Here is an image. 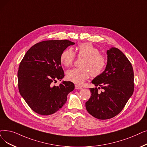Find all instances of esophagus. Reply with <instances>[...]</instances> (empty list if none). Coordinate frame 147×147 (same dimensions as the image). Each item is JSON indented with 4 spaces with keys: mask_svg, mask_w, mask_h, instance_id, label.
<instances>
[{
    "mask_svg": "<svg viewBox=\"0 0 147 147\" xmlns=\"http://www.w3.org/2000/svg\"><path fill=\"white\" fill-rule=\"evenodd\" d=\"M75 89H82V88L79 86H78V85H75Z\"/></svg>",
    "mask_w": 147,
    "mask_h": 147,
    "instance_id": "34e87169",
    "label": "esophagus"
}]
</instances>
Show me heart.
<instances>
[{
	"mask_svg": "<svg viewBox=\"0 0 147 147\" xmlns=\"http://www.w3.org/2000/svg\"><path fill=\"white\" fill-rule=\"evenodd\" d=\"M76 53L79 58H83L80 68H73L66 73L67 79L76 85H82L90 75L97 77L105 70L106 59L100 53V50L91 44H80L76 47ZM75 58V53L70 48L65 49L60 56L62 64L65 67L71 66Z\"/></svg>",
	"mask_w": 147,
	"mask_h": 147,
	"instance_id": "obj_1",
	"label": "heart"
}]
</instances>
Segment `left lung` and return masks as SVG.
Returning <instances> with one entry per match:
<instances>
[{
  "label": "left lung",
  "mask_w": 147,
  "mask_h": 147,
  "mask_svg": "<svg viewBox=\"0 0 147 147\" xmlns=\"http://www.w3.org/2000/svg\"><path fill=\"white\" fill-rule=\"evenodd\" d=\"M106 53L105 71L91 82L104 91L100 93L97 88L89 89L91 97L85 103L88 113L99 119L117 115L134 91V73L129 59L115 47H111Z\"/></svg>",
  "instance_id": "8db88e82"
}]
</instances>
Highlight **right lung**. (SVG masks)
Here are the masks:
<instances>
[{
    "mask_svg": "<svg viewBox=\"0 0 147 147\" xmlns=\"http://www.w3.org/2000/svg\"><path fill=\"white\" fill-rule=\"evenodd\" d=\"M75 43L69 40H49L35 44L24 56L18 67V90L28 106L35 112L49 115L65 105L68 94L74 85L62 81L64 77L60 56L63 50Z\"/></svg>",
    "mask_w": 147,
    "mask_h": 147,
    "instance_id": "obj_1",
    "label": "right lung"
}]
</instances>
